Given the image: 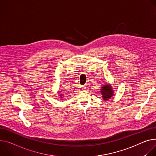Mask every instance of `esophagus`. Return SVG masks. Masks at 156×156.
Masks as SVG:
<instances>
[{
  "mask_svg": "<svg viewBox=\"0 0 156 156\" xmlns=\"http://www.w3.org/2000/svg\"><path fill=\"white\" fill-rule=\"evenodd\" d=\"M82 89H83V90H85V89H86V87H85V86H83V87H82Z\"/></svg>",
  "mask_w": 156,
  "mask_h": 156,
  "instance_id": "obj_1",
  "label": "esophagus"
}]
</instances>
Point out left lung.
Wrapping results in <instances>:
<instances>
[{
    "label": "left lung",
    "instance_id": "left-lung-1",
    "mask_svg": "<svg viewBox=\"0 0 156 156\" xmlns=\"http://www.w3.org/2000/svg\"><path fill=\"white\" fill-rule=\"evenodd\" d=\"M101 93L102 95V97L103 100H107L108 98H110L111 97H112L113 92L111 86L108 85H106L103 86V87H101Z\"/></svg>",
    "mask_w": 156,
    "mask_h": 156
}]
</instances>
